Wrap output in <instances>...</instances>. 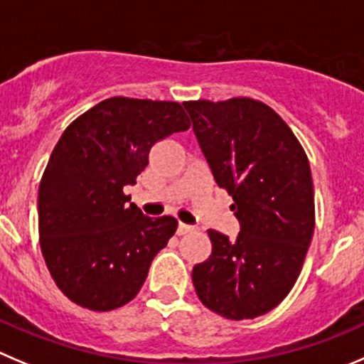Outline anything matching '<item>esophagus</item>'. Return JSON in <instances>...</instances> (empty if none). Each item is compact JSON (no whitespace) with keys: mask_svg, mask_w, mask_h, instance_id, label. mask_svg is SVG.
Here are the masks:
<instances>
[{"mask_svg":"<svg viewBox=\"0 0 364 364\" xmlns=\"http://www.w3.org/2000/svg\"><path fill=\"white\" fill-rule=\"evenodd\" d=\"M191 230H193L191 225L182 223V221H180V223H178V228H176V234H178V236H184V234H188V232H191Z\"/></svg>","mask_w":364,"mask_h":364,"instance_id":"esophagus-1","label":"esophagus"}]
</instances>
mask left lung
Wrapping results in <instances>:
<instances>
[{
	"label": "left lung",
	"instance_id": "1",
	"mask_svg": "<svg viewBox=\"0 0 364 364\" xmlns=\"http://www.w3.org/2000/svg\"><path fill=\"white\" fill-rule=\"evenodd\" d=\"M193 132L220 188L234 198L240 234L209 230L213 254L193 268L207 309L247 320L291 291L314 232V191L304 148L261 102H186Z\"/></svg>",
	"mask_w": 364,
	"mask_h": 364
}]
</instances>
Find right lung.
<instances>
[{
  "label": "right lung",
  "instance_id": "right-lung-1",
  "mask_svg": "<svg viewBox=\"0 0 364 364\" xmlns=\"http://www.w3.org/2000/svg\"><path fill=\"white\" fill-rule=\"evenodd\" d=\"M191 127L176 102L109 98L64 130L39 186L44 261L60 291L91 311L124 306L178 221L141 213L134 186L157 141Z\"/></svg>",
  "mask_w": 364,
  "mask_h": 364
}]
</instances>
